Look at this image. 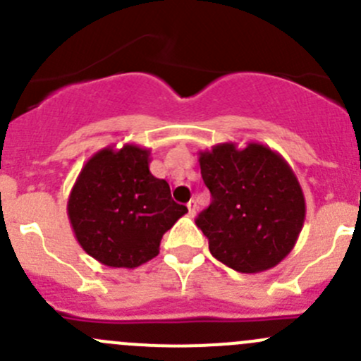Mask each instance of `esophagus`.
<instances>
[{
  "label": "esophagus",
  "instance_id": "esophagus-1",
  "mask_svg": "<svg viewBox=\"0 0 361 361\" xmlns=\"http://www.w3.org/2000/svg\"><path fill=\"white\" fill-rule=\"evenodd\" d=\"M187 207H188V214H190V216L194 218L195 213H197V202H195L194 199H192V201L187 204Z\"/></svg>",
  "mask_w": 361,
  "mask_h": 361
}]
</instances>
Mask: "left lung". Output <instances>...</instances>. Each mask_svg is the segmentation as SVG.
Instances as JSON below:
<instances>
[{"label": "left lung", "mask_w": 361, "mask_h": 361, "mask_svg": "<svg viewBox=\"0 0 361 361\" xmlns=\"http://www.w3.org/2000/svg\"><path fill=\"white\" fill-rule=\"evenodd\" d=\"M209 206L195 224L214 258L245 274L269 271L288 257L305 220V197L278 152L250 141L199 152Z\"/></svg>", "instance_id": "8db88e82"}]
</instances>
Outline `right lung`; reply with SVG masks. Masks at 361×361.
<instances>
[{
  "instance_id": "add662e5",
  "label": "right lung",
  "mask_w": 361,
  "mask_h": 361,
  "mask_svg": "<svg viewBox=\"0 0 361 361\" xmlns=\"http://www.w3.org/2000/svg\"><path fill=\"white\" fill-rule=\"evenodd\" d=\"M169 185L150 173V150L126 143L94 154L68 197V218L85 253L134 269L159 255L162 235L187 213Z\"/></svg>"
}]
</instances>
